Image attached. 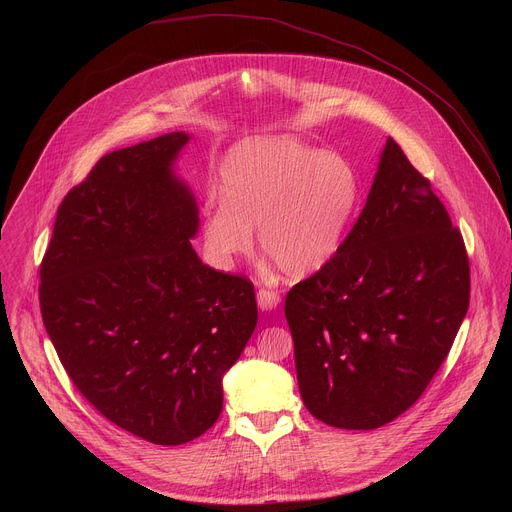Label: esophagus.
Returning <instances> with one entry per match:
<instances>
[{
  "instance_id": "1",
  "label": "esophagus",
  "mask_w": 512,
  "mask_h": 512,
  "mask_svg": "<svg viewBox=\"0 0 512 512\" xmlns=\"http://www.w3.org/2000/svg\"><path fill=\"white\" fill-rule=\"evenodd\" d=\"M279 304V294L273 289H259L257 291V306L263 310V312H271L275 310Z\"/></svg>"
}]
</instances>
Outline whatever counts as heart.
I'll return each instance as SVG.
<instances>
[{
  "label": "heart",
  "instance_id": "obj_1",
  "mask_svg": "<svg viewBox=\"0 0 512 512\" xmlns=\"http://www.w3.org/2000/svg\"><path fill=\"white\" fill-rule=\"evenodd\" d=\"M360 198L354 168L336 154H322L296 137H251L225 158L218 200L202 216V243L221 269L253 249L289 277H308L338 253Z\"/></svg>",
  "mask_w": 512,
  "mask_h": 512
}]
</instances>
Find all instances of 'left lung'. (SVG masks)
Returning <instances> with one entry per match:
<instances>
[{
	"mask_svg": "<svg viewBox=\"0 0 512 512\" xmlns=\"http://www.w3.org/2000/svg\"><path fill=\"white\" fill-rule=\"evenodd\" d=\"M468 304L462 235L389 137L336 257L285 296L306 409L340 429L393 421L442 367Z\"/></svg>",
	"mask_w": 512,
	"mask_h": 512,
	"instance_id": "8db88e82",
	"label": "left lung"
}]
</instances>
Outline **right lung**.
Listing matches in <instances>:
<instances>
[{
	"label": "right lung",
	"mask_w": 512,
	"mask_h": 512,
	"mask_svg": "<svg viewBox=\"0 0 512 512\" xmlns=\"http://www.w3.org/2000/svg\"><path fill=\"white\" fill-rule=\"evenodd\" d=\"M172 131L103 156L56 212L40 312L64 371L109 421L158 446L223 411V377L257 326L247 277L204 265Z\"/></svg>",
	"instance_id": "right-lung-1"
}]
</instances>
